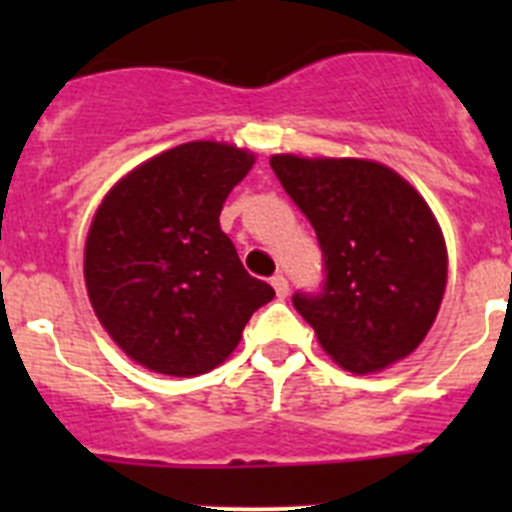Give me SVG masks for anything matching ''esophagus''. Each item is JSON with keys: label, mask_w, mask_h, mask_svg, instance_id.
Masks as SVG:
<instances>
[{"label": "esophagus", "mask_w": 512, "mask_h": 512, "mask_svg": "<svg viewBox=\"0 0 512 512\" xmlns=\"http://www.w3.org/2000/svg\"><path fill=\"white\" fill-rule=\"evenodd\" d=\"M271 287H274V292H277L279 300H284V297L289 295V282L284 274H274V277H271Z\"/></svg>", "instance_id": "34e87169"}]
</instances>
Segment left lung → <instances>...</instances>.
Returning a JSON list of instances; mask_svg holds the SVG:
<instances>
[{"label": "left lung", "mask_w": 512, "mask_h": 512, "mask_svg": "<svg viewBox=\"0 0 512 512\" xmlns=\"http://www.w3.org/2000/svg\"><path fill=\"white\" fill-rule=\"evenodd\" d=\"M269 164L323 248V295L292 300L320 348L351 374L408 359L449 277L441 225L423 194L372 158L274 153Z\"/></svg>", "instance_id": "left-lung-1"}]
</instances>
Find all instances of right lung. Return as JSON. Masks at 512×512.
Returning <instances> with one entry per match:
<instances>
[{"instance_id":"obj_1","label":"right lung","mask_w":512,"mask_h":512,"mask_svg":"<svg viewBox=\"0 0 512 512\" xmlns=\"http://www.w3.org/2000/svg\"><path fill=\"white\" fill-rule=\"evenodd\" d=\"M248 148L192 140L148 158L104 194L84 243V282L107 336L166 377L223 364L274 289L243 269L220 228Z\"/></svg>"}]
</instances>
